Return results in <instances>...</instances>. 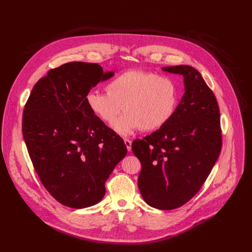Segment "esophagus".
Returning <instances> with one entry per match:
<instances>
[{
    "label": "esophagus",
    "mask_w": 252,
    "mask_h": 252,
    "mask_svg": "<svg viewBox=\"0 0 252 252\" xmlns=\"http://www.w3.org/2000/svg\"><path fill=\"white\" fill-rule=\"evenodd\" d=\"M124 142H125V146H126V148H127L128 152H130V151H131V145H132V142H131V140H129V139H127V138L124 139Z\"/></svg>",
    "instance_id": "1"
}]
</instances>
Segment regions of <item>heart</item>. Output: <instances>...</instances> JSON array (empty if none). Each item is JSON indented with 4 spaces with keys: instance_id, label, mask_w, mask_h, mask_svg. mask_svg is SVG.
<instances>
[{
    "instance_id": "1",
    "label": "heart",
    "mask_w": 252,
    "mask_h": 252,
    "mask_svg": "<svg viewBox=\"0 0 252 252\" xmlns=\"http://www.w3.org/2000/svg\"><path fill=\"white\" fill-rule=\"evenodd\" d=\"M105 90L90 91L87 106L106 124H112L124 109L126 113L112 125L123 136L139 129L162 128L173 118L179 101L178 86L172 78L141 69L124 71L107 83Z\"/></svg>"
}]
</instances>
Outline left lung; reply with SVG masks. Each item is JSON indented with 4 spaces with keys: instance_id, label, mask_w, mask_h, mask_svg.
Here are the masks:
<instances>
[{
    "instance_id": "obj_1",
    "label": "left lung",
    "mask_w": 252,
    "mask_h": 252,
    "mask_svg": "<svg viewBox=\"0 0 252 252\" xmlns=\"http://www.w3.org/2000/svg\"><path fill=\"white\" fill-rule=\"evenodd\" d=\"M184 77L185 93L173 118L162 128L132 143L141 163L138 189L154 208L181 207L201 189L221 150L219 104L197 69L162 67Z\"/></svg>"
}]
</instances>
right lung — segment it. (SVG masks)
<instances>
[{"instance_id": "right-lung-1", "label": "right lung", "mask_w": 252, "mask_h": 252, "mask_svg": "<svg viewBox=\"0 0 252 252\" xmlns=\"http://www.w3.org/2000/svg\"><path fill=\"white\" fill-rule=\"evenodd\" d=\"M114 75L97 63H64L37 82L25 106L22 134L35 172L67 207L101 201L106 179L127 154L123 139L86 103L90 90Z\"/></svg>"}]
</instances>
